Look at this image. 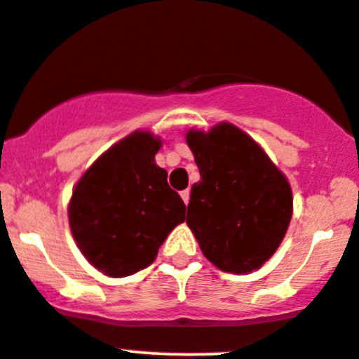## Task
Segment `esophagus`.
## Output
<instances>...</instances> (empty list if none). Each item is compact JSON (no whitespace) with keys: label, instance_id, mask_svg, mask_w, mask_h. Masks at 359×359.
<instances>
[{"label":"esophagus","instance_id":"obj_1","mask_svg":"<svg viewBox=\"0 0 359 359\" xmlns=\"http://www.w3.org/2000/svg\"><path fill=\"white\" fill-rule=\"evenodd\" d=\"M180 198L184 199V203H186V205H189V198H191V192H189V189H186V191L180 192Z\"/></svg>","mask_w":359,"mask_h":359}]
</instances>
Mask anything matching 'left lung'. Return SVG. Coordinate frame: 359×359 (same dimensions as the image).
I'll return each mask as SVG.
<instances>
[{"instance_id": "8db88e82", "label": "left lung", "mask_w": 359, "mask_h": 359, "mask_svg": "<svg viewBox=\"0 0 359 359\" xmlns=\"http://www.w3.org/2000/svg\"><path fill=\"white\" fill-rule=\"evenodd\" d=\"M199 182L191 187L187 225L203 255L229 273L258 270L280 246L292 217V191L258 142L222 122L186 134Z\"/></svg>"}]
</instances>
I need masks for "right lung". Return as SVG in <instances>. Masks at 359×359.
<instances>
[{
    "instance_id": "add662e5",
    "label": "right lung",
    "mask_w": 359,
    "mask_h": 359,
    "mask_svg": "<svg viewBox=\"0 0 359 359\" xmlns=\"http://www.w3.org/2000/svg\"><path fill=\"white\" fill-rule=\"evenodd\" d=\"M160 148L151 132H132L101 154L72 192V236L108 277L149 266L168 233L186 220V205L154 161Z\"/></svg>"
}]
</instances>
